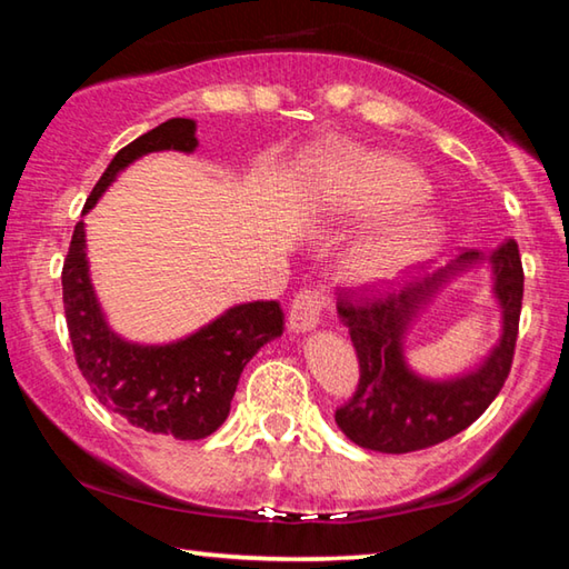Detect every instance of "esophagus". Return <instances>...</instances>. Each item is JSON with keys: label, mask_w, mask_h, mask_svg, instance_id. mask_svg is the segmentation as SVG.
Wrapping results in <instances>:
<instances>
[{"label": "esophagus", "mask_w": 569, "mask_h": 569, "mask_svg": "<svg viewBox=\"0 0 569 569\" xmlns=\"http://www.w3.org/2000/svg\"><path fill=\"white\" fill-rule=\"evenodd\" d=\"M331 303V293L323 286L319 288H303L298 291L291 311H288V329L293 333L313 331L321 323V311Z\"/></svg>", "instance_id": "esophagus-1"}]
</instances>
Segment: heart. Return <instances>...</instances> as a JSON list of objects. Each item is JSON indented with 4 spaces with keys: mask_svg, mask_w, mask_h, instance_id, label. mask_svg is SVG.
I'll use <instances>...</instances> for the list:
<instances>
[{
    "mask_svg": "<svg viewBox=\"0 0 569 569\" xmlns=\"http://www.w3.org/2000/svg\"><path fill=\"white\" fill-rule=\"evenodd\" d=\"M326 172H329L333 203L341 210L363 216H381L417 206L429 190L419 170L377 152L333 150L326 160ZM437 243L439 226L435 218L417 210H401L353 250L349 268L359 281H391L423 261Z\"/></svg>",
    "mask_w": 569,
    "mask_h": 569,
    "instance_id": "obj_1",
    "label": "heart"
}]
</instances>
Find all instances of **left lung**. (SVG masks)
Listing matches in <instances>:
<instances>
[{
	"label": "left lung",
	"instance_id": "left-lung-1",
	"mask_svg": "<svg viewBox=\"0 0 569 569\" xmlns=\"http://www.w3.org/2000/svg\"><path fill=\"white\" fill-rule=\"evenodd\" d=\"M487 260L493 266V292L503 308V336L475 372L455 380H423L402 359V333L416 313L451 274ZM525 273L512 238L485 256L467 250L423 281L407 283L383 298H356L341 291L339 316L359 356V387L336 409V423L353 445L383 455H407L447 441L475 423L502 391L522 311Z\"/></svg>",
	"mask_w": 569,
	"mask_h": 569
}]
</instances>
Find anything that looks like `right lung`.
<instances>
[{
	"label": "right lung",
	"instance_id": "add662e5",
	"mask_svg": "<svg viewBox=\"0 0 569 569\" xmlns=\"http://www.w3.org/2000/svg\"><path fill=\"white\" fill-rule=\"evenodd\" d=\"M198 148L196 120L172 118L124 146L92 188L82 213H90L118 172L148 152ZM62 301L74 361L100 403L150 435L206 439L228 419L246 363L261 346L283 333L278 301L228 308L186 339L142 346L114 333L90 281L84 223L74 226L62 266Z\"/></svg>",
	"mask_w": 569,
	"mask_h": 569
}]
</instances>
